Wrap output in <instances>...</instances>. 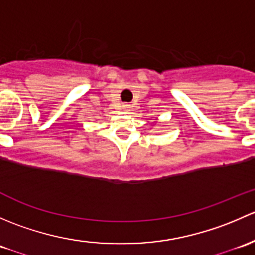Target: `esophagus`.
Listing matches in <instances>:
<instances>
[{
  "label": "esophagus",
  "mask_w": 255,
  "mask_h": 255,
  "mask_svg": "<svg viewBox=\"0 0 255 255\" xmlns=\"http://www.w3.org/2000/svg\"><path fill=\"white\" fill-rule=\"evenodd\" d=\"M123 110H125V111H129L130 110V105H123Z\"/></svg>",
  "instance_id": "34e87169"
}]
</instances>
